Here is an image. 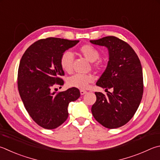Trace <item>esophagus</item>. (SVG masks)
Instances as JSON below:
<instances>
[{
  "label": "esophagus",
  "instance_id": "obj_1",
  "mask_svg": "<svg viewBox=\"0 0 160 160\" xmlns=\"http://www.w3.org/2000/svg\"><path fill=\"white\" fill-rule=\"evenodd\" d=\"M87 93V91H85V90H80V94L81 95H84L85 94H86Z\"/></svg>",
  "mask_w": 160,
  "mask_h": 160
}]
</instances>
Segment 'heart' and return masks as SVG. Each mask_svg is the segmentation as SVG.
I'll return each instance as SVG.
<instances>
[{
  "label": "heart",
  "instance_id": "obj_1",
  "mask_svg": "<svg viewBox=\"0 0 160 160\" xmlns=\"http://www.w3.org/2000/svg\"><path fill=\"white\" fill-rule=\"evenodd\" d=\"M79 53L90 62L97 61L100 57V53L97 48L89 44H85L78 49ZM73 55L69 51H66L61 55L59 63L61 68L63 71L71 72L72 68ZM102 63L100 61L92 63V67L96 70H101L102 68ZM94 81V78L91 75L75 74L69 77L67 80V84L71 88H75L80 89H86L88 85Z\"/></svg>",
  "mask_w": 160,
  "mask_h": 160
}]
</instances>
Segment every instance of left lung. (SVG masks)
Segmentation results:
<instances>
[{
	"mask_svg": "<svg viewBox=\"0 0 160 160\" xmlns=\"http://www.w3.org/2000/svg\"><path fill=\"white\" fill-rule=\"evenodd\" d=\"M90 42L108 49V66L97 85L112 89L106 95L95 92L97 101L92 107V115L106 128H118L128 122L140 105L143 93L141 62L128 43L115 36Z\"/></svg>",
	"mask_w": 160,
	"mask_h": 160,
	"instance_id": "left-lung-1",
	"label": "left lung"
}]
</instances>
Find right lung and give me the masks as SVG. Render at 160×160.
Masks as SVG:
<instances>
[{
	"label": "right lung",
	"instance_id": "obj_1",
	"mask_svg": "<svg viewBox=\"0 0 160 160\" xmlns=\"http://www.w3.org/2000/svg\"><path fill=\"white\" fill-rule=\"evenodd\" d=\"M79 40L58 38L40 39L28 48L20 60L17 87L26 110L36 124L53 129L64 122L68 116V106L80 97V90L53 92L55 85H63L61 78V55Z\"/></svg>",
	"mask_w": 160,
	"mask_h": 160
}]
</instances>
